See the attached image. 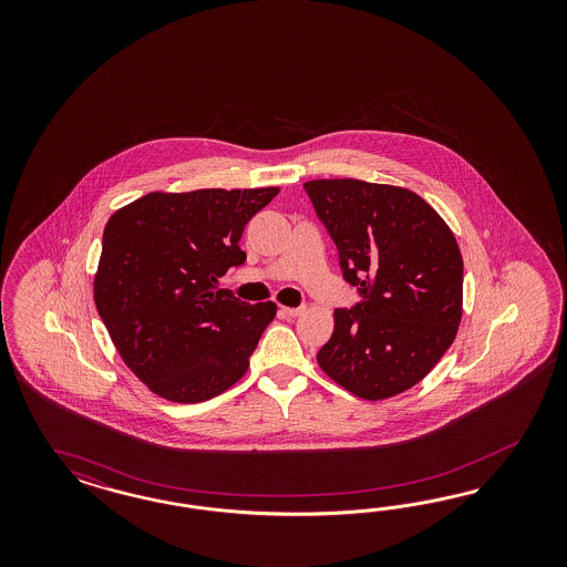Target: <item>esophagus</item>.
Returning a JSON list of instances; mask_svg holds the SVG:
<instances>
[{
	"label": "esophagus",
	"instance_id": "1",
	"mask_svg": "<svg viewBox=\"0 0 567 567\" xmlns=\"http://www.w3.org/2000/svg\"><path fill=\"white\" fill-rule=\"evenodd\" d=\"M306 311V306H299V308H280V313L282 316H289V318H295V316H299V313H303Z\"/></svg>",
	"mask_w": 567,
	"mask_h": 567
}]
</instances>
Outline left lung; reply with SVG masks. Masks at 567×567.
Masks as SVG:
<instances>
[{
	"label": "left lung",
	"mask_w": 567,
	"mask_h": 567,
	"mask_svg": "<svg viewBox=\"0 0 567 567\" xmlns=\"http://www.w3.org/2000/svg\"><path fill=\"white\" fill-rule=\"evenodd\" d=\"M334 240L343 278L360 292L334 309L318 363L363 399L417 384L453 343L462 320L464 261L443 218L412 190L355 178L303 185Z\"/></svg>",
	"instance_id": "1"
}]
</instances>
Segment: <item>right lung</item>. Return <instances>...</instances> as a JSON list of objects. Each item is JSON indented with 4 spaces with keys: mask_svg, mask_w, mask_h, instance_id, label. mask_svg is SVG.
Wrapping results in <instances>:
<instances>
[{
    "mask_svg": "<svg viewBox=\"0 0 567 567\" xmlns=\"http://www.w3.org/2000/svg\"><path fill=\"white\" fill-rule=\"evenodd\" d=\"M276 193H150L105 224L95 306L122 360L157 395L199 403L247 372L276 306H249L220 278L245 264L243 228Z\"/></svg>",
    "mask_w": 567,
    "mask_h": 567,
    "instance_id": "add662e5",
    "label": "right lung"
}]
</instances>
